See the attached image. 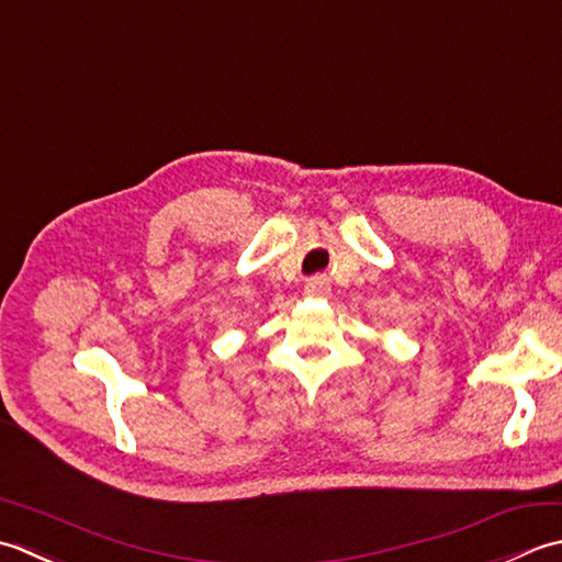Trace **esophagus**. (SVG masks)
Segmentation results:
<instances>
[{
  "instance_id": "1",
  "label": "esophagus",
  "mask_w": 562,
  "mask_h": 562,
  "mask_svg": "<svg viewBox=\"0 0 562 562\" xmlns=\"http://www.w3.org/2000/svg\"><path fill=\"white\" fill-rule=\"evenodd\" d=\"M331 285H329V279L323 277V273H317V277H311L305 283V293L313 295V297H325L329 295Z\"/></svg>"
}]
</instances>
